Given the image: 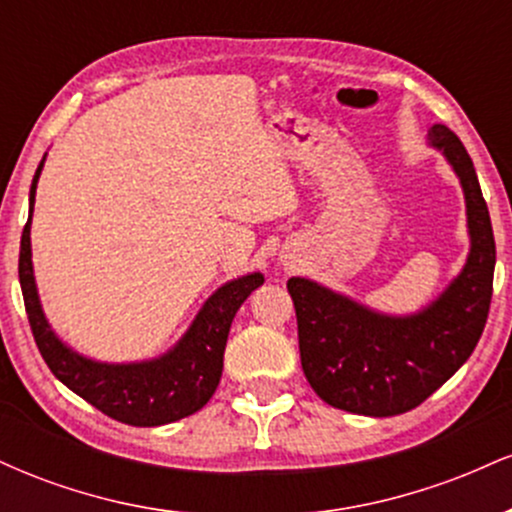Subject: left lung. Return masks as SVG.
Masks as SVG:
<instances>
[{
    "label": "left lung",
    "instance_id": "1",
    "mask_svg": "<svg viewBox=\"0 0 512 512\" xmlns=\"http://www.w3.org/2000/svg\"><path fill=\"white\" fill-rule=\"evenodd\" d=\"M460 178L469 255L460 274L419 313L390 315L305 276L286 289L298 320L305 378L330 407L363 416H395L419 407L472 356L489 317L496 243L477 170L455 132L428 129Z\"/></svg>",
    "mask_w": 512,
    "mask_h": 512
}]
</instances>
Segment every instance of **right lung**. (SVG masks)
Instances as JSON below:
<instances>
[{
    "instance_id": "1",
    "label": "right lung",
    "mask_w": 512,
    "mask_h": 512,
    "mask_svg": "<svg viewBox=\"0 0 512 512\" xmlns=\"http://www.w3.org/2000/svg\"><path fill=\"white\" fill-rule=\"evenodd\" d=\"M43 166L45 156L35 170L28 195V223L23 226L19 252V281L28 322L45 363L69 390L122 424L163 426L195 414L219 387L231 322L245 298L264 284L262 272H250L219 286L199 308L187 332L166 354L132 363H105L79 354L50 327L35 286L31 221L35 187Z\"/></svg>"
}]
</instances>
